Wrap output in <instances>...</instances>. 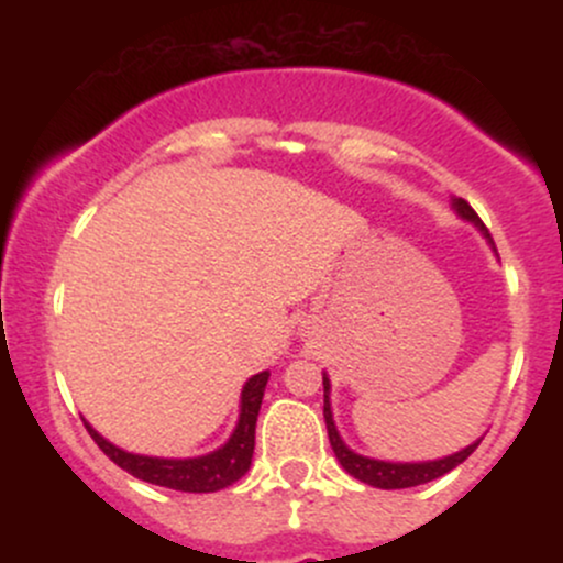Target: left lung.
<instances>
[{
  "mask_svg": "<svg viewBox=\"0 0 563 563\" xmlns=\"http://www.w3.org/2000/svg\"><path fill=\"white\" fill-rule=\"evenodd\" d=\"M452 206H455L457 214H461L463 219H468V222H474L476 228L482 230V235L487 238L489 243H493V238H489V232H487V228H484V222L479 217H476V211L471 209L466 200L455 198V200H452ZM322 389H325V405H322V416H325L328 439H331V448L335 452V457H339V463L344 466L349 476H354V479L371 484V487L405 489V487H418V484H426V482H434V479H439V476L448 474V471L461 466V463L466 461L471 452L479 448V442H482V439H476V442L468 444V448H463L461 452H452V455H448V457H439V461H423V463L373 461V457L357 455L354 450H349L344 444V439H341V434H339V429H335L333 410H331V380H328L325 373H322Z\"/></svg>",
  "mask_w": 563,
  "mask_h": 563,
  "instance_id": "left-lung-1",
  "label": "left lung"
}]
</instances>
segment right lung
Returning a JSON list of instances; mask_svg holds the SVG:
<instances>
[{"label":"right lung","instance_id":"obj_1","mask_svg":"<svg viewBox=\"0 0 563 563\" xmlns=\"http://www.w3.org/2000/svg\"><path fill=\"white\" fill-rule=\"evenodd\" d=\"M269 373H256L245 380L243 394H241V416H238V426L232 431V437L222 448L209 452V455L200 457H147V455H134L115 444L108 442L106 437H100L97 431L87 426L89 437L95 439L97 448L106 452L108 457L129 471L137 479L147 484H158V487L179 489V493H217V489L230 487L249 471L251 457H254V437H256V418H260V407L264 397V386H267Z\"/></svg>","mask_w":563,"mask_h":563}]
</instances>
